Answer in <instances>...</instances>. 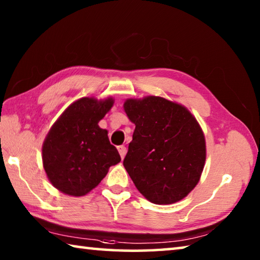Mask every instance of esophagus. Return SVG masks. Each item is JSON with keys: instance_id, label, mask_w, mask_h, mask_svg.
<instances>
[{"instance_id": "1", "label": "esophagus", "mask_w": 260, "mask_h": 260, "mask_svg": "<svg viewBox=\"0 0 260 260\" xmlns=\"http://www.w3.org/2000/svg\"><path fill=\"white\" fill-rule=\"evenodd\" d=\"M118 151H119V153H120V157L122 158V159H124V157L126 156V152H127L126 147L125 146H119V147H118Z\"/></svg>"}]
</instances>
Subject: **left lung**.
<instances>
[{
	"label": "left lung",
	"instance_id": "left-lung-1",
	"mask_svg": "<svg viewBox=\"0 0 260 260\" xmlns=\"http://www.w3.org/2000/svg\"><path fill=\"white\" fill-rule=\"evenodd\" d=\"M135 124L124 166L138 190L155 204L184 199L200 181L206 148L203 131L181 104L147 96L124 103Z\"/></svg>",
	"mask_w": 260,
	"mask_h": 260
}]
</instances>
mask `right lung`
I'll use <instances>...</instances> for the list:
<instances>
[{"mask_svg": "<svg viewBox=\"0 0 260 260\" xmlns=\"http://www.w3.org/2000/svg\"><path fill=\"white\" fill-rule=\"evenodd\" d=\"M113 99L82 98L61 113L42 146L43 167L52 186L71 196H83L121 160L99 121L112 108Z\"/></svg>", "mask_w": 260, "mask_h": 260, "instance_id": "add662e5", "label": "right lung"}]
</instances>
